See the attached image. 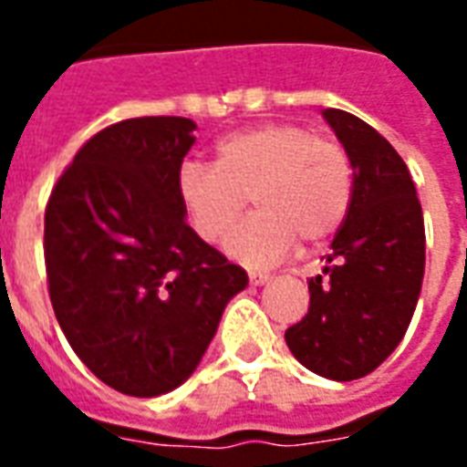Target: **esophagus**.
Segmentation results:
<instances>
[{"label":"esophagus","instance_id":"34e87169","mask_svg":"<svg viewBox=\"0 0 467 467\" xmlns=\"http://www.w3.org/2000/svg\"><path fill=\"white\" fill-rule=\"evenodd\" d=\"M247 277H250V285H265L270 280V275L267 273H250Z\"/></svg>","mask_w":467,"mask_h":467}]
</instances>
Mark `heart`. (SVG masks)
Instances as JSON below:
<instances>
[{
  "label": "heart",
  "mask_w": 467,
  "mask_h": 467,
  "mask_svg": "<svg viewBox=\"0 0 467 467\" xmlns=\"http://www.w3.org/2000/svg\"><path fill=\"white\" fill-rule=\"evenodd\" d=\"M184 217L202 243H220L247 207L257 204L227 240L244 265H273L297 240L323 244L348 220L355 167L343 142L305 124H263L217 144L214 164L184 162L177 172Z\"/></svg>",
  "instance_id": "b5f03b06"
}]
</instances>
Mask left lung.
<instances>
[{
  "instance_id": "left-lung-1",
  "label": "left lung",
  "mask_w": 467,
  "mask_h": 467,
  "mask_svg": "<svg viewBox=\"0 0 467 467\" xmlns=\"http://www.w3.org/2000/svg\"><path fill=\"white\" fill-rule=\"evenodd\" d=\"M323 115L350 152L355 197L325 275L307 283V315L285 330V343L307 370L345 382L375 370L408 330L425 270V224L392 144L350 112Z\"/></svg>"
}]
</instances>
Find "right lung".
I'll return each mask as SVG.
<instances>
[{
    "label": "right lung",
    "instance_id": "right-lung-1",
    "mask_svg": "<svg viewBox=\"0 0 467 467\" xmlns=\"http://www.w3.org/2000/svg\"><path fill=\"white\" fill-rule=\"evenodd\" d=\"M187 117H134L89 137L45 210L57 323L99 380L134 398L182 385L247 273L202 243L177 197Z\"/></svg>",
    "mask_w": 467,
    "mask_h": 467
}]
</instances>
